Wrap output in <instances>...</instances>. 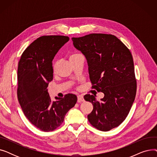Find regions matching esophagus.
<instances>
[{
	"label": "esophagus",
	"mask_w": 157,
	"mask_h": 157,
	"mask_svg": "<svg viewBox=\"0 0 157 157\" xmlns=\"http://www.w3.org/2000/svg\"><path fill=\"white\" fill-rule=\"evenodd\" d=\"M84 101V98L82 95H78V102H81Z\"/></svg>",
	"instance_id": "34e87169"
}]
</instances>
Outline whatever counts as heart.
Here are the masks:
<instances>
[{
	"label": "heart",
	"instance_id": "obj_1",
	"mask_svg": "<svg viewBox=\"0 0 157 157\" xmlns=\"http://www.w3.org/2000/svg\"><path fill=\"white\" fill-rule=\"evenodd\" d=\"M81 56V55L79 54V53H72L70 56H69V59L71 61L73 60L74 59H76V58L79 57ZM58 65H59V62H58V61H55L53 63V72H55L57 69V67H58Z\"/></svg>",
	"mask_w": 157,
	"mask_h": 157
}]
</instances>
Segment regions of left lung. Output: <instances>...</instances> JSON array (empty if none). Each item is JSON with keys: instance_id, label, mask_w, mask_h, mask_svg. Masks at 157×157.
<instances>
[{"instance_id": "obj_1", "label": "left lung", "mask_w": 157, "mask_h": 157, "mask_svg": "<svg viewBox=\"0 0 157 157\" xmlns=\"http://www.w3.org/2000/svg\"><path fill=\"white\" fill-rule=\"evenodd\" d=\"M72 40L74 47L86 58L92 88L104 94L101 101L93 95L84 96L94 106L88 115L89 122L101 131L119 126L129 113L137 90L129 49L112 34H90Z\"/></svg>"}]
</instances>
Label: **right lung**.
<instances>
[{"label":"right lung","mask_w":157,"mask_h":157,"mask_svg":"<svg viewBox=\"0 0 157 157\" xmlns=\"http://www.w3.org/2000/svg\"><path fill=\"white\" fill-rule=\"evenodd\" d=\"M68 36H43L23 52L18 66L17 97L25 116L44 132L60 127L69 109L77 102L76 95L68 94L52 102L47 88L53 79L52 60Z\"/></svg>","instance_id":"right-lung-1"}]
</instances>
